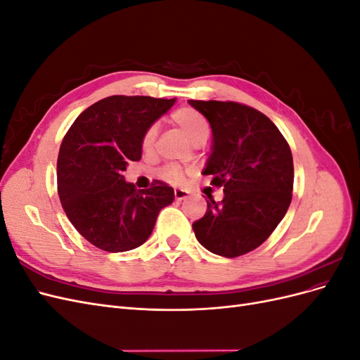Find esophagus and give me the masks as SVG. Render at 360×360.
I'll use <instances>...</instances> for the list:
<instances>
[{
  "label": "esophagus",
  "instance_id": "obj_1",
  "mask_svg": "<svg viewBox=\"0 0 360 360\" xmlns=\"http://www.w3.org/2000/svg\"><path fill=\"white\" fill-rule=\"evenodd\" d=\"M189 192L184 191V189H174V197H176L177 201H183L184 198H188Z\"/></svg>",
  "mask_w": 360,
  "mask_h": 360
}]
</instances>
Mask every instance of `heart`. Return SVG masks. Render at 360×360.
<instances>
[{
  "label": "heart",
  "instance_id": "b5f03b06",
  "mask_svg": "<svg viewBox=\"0 0 360 360\" xmlns=\"http://www.w3.org/2000/svg\"><path fill=\"white\" fill-rule=\"evenodd\" d=\"M172 122L179 126L183 135L186 136L192 144L198 139H207V136L210 135L209 122H207L202 114L192 110V108H181V110L174 112ZM156 134H158L156 126H150L146 130V134L143 136V148L144 150H148L151 146H153ZM160 176L167 181L181 183L184 179V172L177 165H168L162 169Z\"/></svg>",
  "mask_w": 360,
  "mask_h": 360
}]
</instances>
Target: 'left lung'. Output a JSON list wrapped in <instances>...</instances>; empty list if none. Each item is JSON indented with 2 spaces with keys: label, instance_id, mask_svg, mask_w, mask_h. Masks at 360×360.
I'll return each mask as SVG.
<instances>
[{
  "label": "left lung",
  "instance_id": "8db88e82",
  "mask_svg": "<svg viewBox=\"0 0 360 360\" xmlns=\"http://www.w3.org/2000/svg\"><path fill=\"white\" fill-rule=\"evenodd\" d=\"M209 120L212 153L204 176L224 186V200H207L192 228L210 252L236 258L267 240L285 216L292 192L291 150L264 114L236 102L189 101Z\"/></svg>",
  "mask_w": 360,
  "mask_h": 360
}]
</instances>
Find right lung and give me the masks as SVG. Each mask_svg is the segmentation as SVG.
<instances>
[{
  "instance_id": "add662e5",
  "label": "right lung",
  "mask_w": 360,
  "mask_h": 360,
  "mask_svg": "<svg viewBox=\"0 0 360 360\" xmlns=\"http://www.w3.org/2000/svg\"><path fill=\"white\" fill-rule=\"evenodd\" d=\"M176 99L110 96L79 114L64 136L58 162V197L69 221L91 245L124 252L143 245L174 189L156 180L136 191L127 183L129 162L143 155V136Z\"/></svg>"
}]
</instances>
